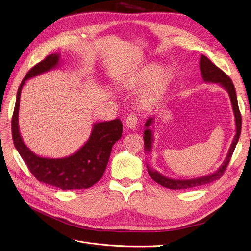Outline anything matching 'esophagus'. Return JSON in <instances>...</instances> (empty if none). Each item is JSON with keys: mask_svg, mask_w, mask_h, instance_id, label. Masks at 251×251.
Listing matches in <instances>:
<instances>
[{"mask_svg": "<svg viewBox=\"0 0 251 251\" xmlns=\"http://www.w3.org/2000/svg\"><path fill=\"white\" fill-rule=\"evenodd\" d=\"M138 119L135 115H129L126 119V126L129 129H135L137 126Z\"/></svg>", "mask_w": 251, "mask_h": 251, "instance_id": "1", "label": "esophagus"}]
</instances>
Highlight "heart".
I'll return each instance as SVG.
<instances>
[{
  "label": "heart",
  "instance_id": "heart-1",
  "mask_svg": "<svg viewBox=\"0 0 251 251\" xmlns=\"http://www.w3.org/2000/svg\"><path fill=\"white\" fill-rule=\"evenodd\" d=\"M174 72L160 68L157 64H148L130 79L129 88L133 91L146 90L140 98V106L144 109L155 108L169 92L174 81Z\"/></svg>",
  "mask_w": 251,
  "mask_h": 251
}]
</instances>
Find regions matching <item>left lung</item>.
I'll use <instances>...</instances> for the list:
<instances>
[{"mask_svg": "<svg viewBox=\"0 0 251 251\" xmlns=\"http://www.w3.org/2000/svg\"><path fill=\"white\" fill-rule=\"evenodd\" d=\"M200 71H201V75L203 77V80L208 83H218L220 87H222L224 90L229 95L233 113H234V118H235V129L236 133L234 135V138H233V141L230 145V148L228 150V153L222 162V164L219 166V169L215 171L214 173H211L207 176H200L196 178H190V179H177V178H172L169 176H165L161 175L159 172L156 170L150 168L147 163V171L148 174L154 181L159 183L160 186L168 188L171 190H187V189H192L200 186H204L207 185V183H210L214 180L219 179L222 175L224 174L227 165L230 161V158L234 152V149L237 145L240 133H241V115L239 112L238 108V103H237V96L235 92L234 85H233L232 80L230 77L222 72L219 68L217 66L205 55H201L200 57ZM154 117H149L147 121L145 122V127L146 129L143 132V139H144V150L147 154L151 153L153 142H154V137H153V125H154Z\"/></svg>", "mask_w": 251, "mask_h": 251, "instance_id": "obj_1", "label": "left lung"}]
</instances>
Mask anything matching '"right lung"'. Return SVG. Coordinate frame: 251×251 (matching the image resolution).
I'll return each instance as SVG.
<instances>
[{
  "label": "right lung",
  "mask_w": 251,
  "mask_h": 251,
  "mask_svg": "<svg viewBox=\"0 0 251 251\" xmlns=\"http://www.w3.org/2000/svg\"><path fill=\"white\" fill-rule=\"evenodd\" d=\"M60 54L52 53L37 63L25 75L17 92L12 118V136L14 145L31 174L39 181L63 191L88 189L102 178L112 151V147L122 136L123 125L120 119L93 124L87 142L70 156L43 157L25 144L19 129L20 96L25 82L39 75L54 70L60 64Z\"/></svg>",
  "instance_id": "1"
}]
</instances>
